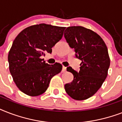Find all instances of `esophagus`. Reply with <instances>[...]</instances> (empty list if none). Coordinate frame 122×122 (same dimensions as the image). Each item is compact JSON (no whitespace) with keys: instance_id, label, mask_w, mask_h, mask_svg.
Listing matches in <instances>:
<instances>
[{"instance_id":"esophagus-1","label":"esophagus","mask_w":122,"mask_h":122,"mask_svg":"<svg viewBox=\"0 0 122 122\" xmlns=\"http://www.w3.org/2000/svg\"><path fill=\"white\" fill-rule=\"evenodd\" d=\"M66 67L63 66V68H62V71H63V72H65V71H66Z\"/></svg>"}]
</instances>
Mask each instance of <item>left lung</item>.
Segmentation results:
<instances>
[{
    "mask_svg": "<svg viewBox=\"0 0 122 122\" xmlns=\"http://www.w3.org/2000/svg\"><path fill=\"white\" fill-rule=\"evenodd\" d=\"M64 35L70 47L75 49L76 58L81 61L79 72L67 67L73 80L65 84V91L73 99L85 100L96 93L108 75V49L98 34L83 26L68 27Z\"/></svg>",
    "mask_w": 122,
    "mask_h": 122,
    "instance_id": "left-lung-1",
    "label": "left lung"
}]
</instances>
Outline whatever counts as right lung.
I'll return each instance as SVG.
<instances>
[{"label": "right lung", "instance_id": "1", "mask_svg": "<svg viewBox=\"0 0 122 122\" xmlns=\"http://www.w3.org/2000/svg\"><path fill=\"white\" fill-rule=\"evenodd\" d=\"M65 28L44 23L32 25L21 31L13 41L8 54L9 71L16 86L25 94H42L51 78L61 72V64L50 65L42 57L46 52L51 53Z\"/></svg>", "mask_w": 122, "mask_h": 122}]
</instances>
